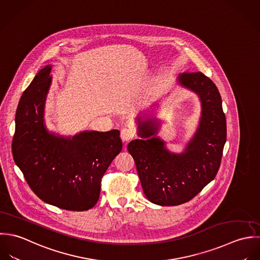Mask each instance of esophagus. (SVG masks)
Segmentation results:
<instances>
[{"label": "esophagus", "instance_id": "1", "mask_svg": "<svg viewBox=\"0 0 260 260\" xmlns=\"http://www.w3.org/2000/svg\"><path fill=\"white\" fill-rule=\"evenodd\" d=\"M134 136H135V132L131 127H124L120 132V138H121L122 142L131 141L134 138Z\"/></svg>", "mask_w": 260, "mask_h": 260}]
</instances>
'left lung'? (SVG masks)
<instances>
[{
    "label": "left lung",
    "instance_id": "8db88e82",
    "mask_svg": "<svg viewBox=\"0 0 260 260\" xmlns=\"http://www.w3.org/2000/svg\"><path fill=\"white\" fill-rule=\"evenodd\" d=\"M178 82L197 93L202 111L198 128L181 154L171 153L156 137L159 121L138 117V135L127 145L146 197L160 206L186 203L217 175L226 143V117L214 82L201 72L179 75Z\"/></svg>",
    "mask_w": 260,
    "mask_h": 260
}]
</instances>
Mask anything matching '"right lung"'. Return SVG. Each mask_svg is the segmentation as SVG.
<instances>
[{"instance_id": "right-lung-1", "label": "right lung", "mask_w": 260, "mask_h": 260, "mask_svg": "<svg viewBox=\"0 0 260 260\" xmlns=\"http://www.w3.org/2000/svg\"><path fill=\"white\" fill-rule=\"evenodd\" d=\"M50 71L51 65L41 69L20 99L13 157L42 201L69 211H86L98 203L102 178L121 151L119 131H84L72 138L50 134L44 122Z\"/></svg>"}]
</instances>
